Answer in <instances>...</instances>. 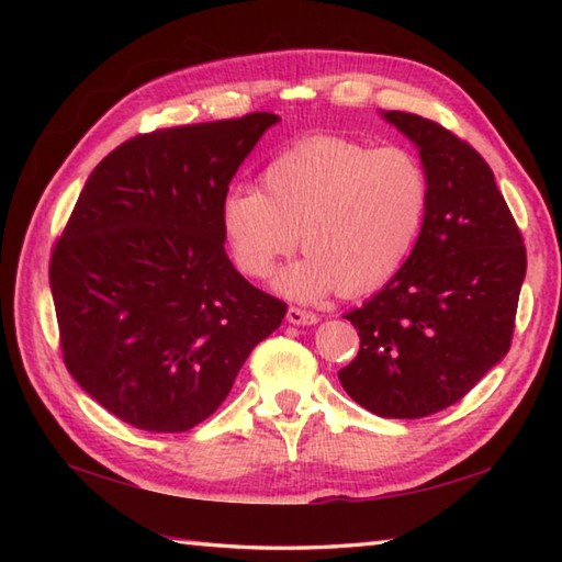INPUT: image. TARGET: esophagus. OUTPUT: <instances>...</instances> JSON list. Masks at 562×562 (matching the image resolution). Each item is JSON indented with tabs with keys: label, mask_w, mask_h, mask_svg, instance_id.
I'll return each mask as SVG.
<instances>
[{
	"label": "esophagus",
	"mask_w": 562,
	"mask_h": 562,
	"mask_svg": "<svg viewBox=\"0 0 562 562\" xmlns=\"http://www.w3.org/2000/svg\"><path fill=\"white\" fill-rule=\"evenodd\" d=\"M288 321L294 326H314V324H318V316L312 314V312H304V308L290 306L288 308Z\"/></svg>",
	"instance_id": "34e87169"
}]
</instances>
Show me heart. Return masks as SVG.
<instances>
[{"instance_id": "1", "label": "heart", "mask_w": 562, "mask_h": 562, "mask_svg": "<svg viewBox=\"0 0 562 562\" xmlns=\"http://www.w3.org/2000/svg\"><path fill=\"white\" fill-rule=\"evenodd\" d=\"M427 210L429 178L415 154L321 135L278 154L260 190L226 193L220 224L248 278H268L300 234L306 256L280 274L278 290L314 302L333 290L384 288L411 258Z\"/></svg>"}]
</instances>
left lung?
<instances>
[{"label":"left lung","mask_w":562,"mask_h":562,"mask_svg":"<svg viewBox=\"0 0 562 562\" xmlns=\"http://www.w3.org/2000/svg\"><path fill=\"white\" fill-rule=\"evenodd\" d=\"M381 117L420 151L429 210L396 278L345 314L360 352L338 379L374 415L415 420L461 401L507 355L527 248L479 151L415 113Z\"/></svg>","instance_id":"obj_1"}]
</instances>
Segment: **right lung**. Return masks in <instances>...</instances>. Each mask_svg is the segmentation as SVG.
<instances>
[{"label": "right lung", "instance_id": "add662e5", "mask_svg": "<svg viewBox=\"0 0 562 562\" xmlns=\"http://www.w3.org/2000/svg\"><path fill=\"white\" fill-rule=\"evenodd\" d=\"M272 113L154 130L83 183L50 258L59 345L77 384L123 423L186 432L229 396L288 306L224 250L222 200Z\"/></svg>", "mask_w": 562, "mask_h": 562}]
</instances>
